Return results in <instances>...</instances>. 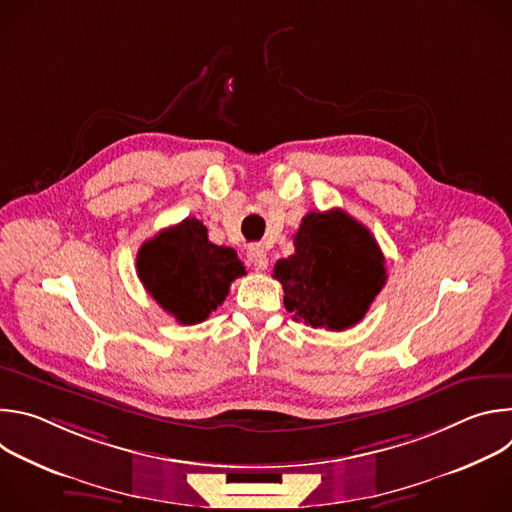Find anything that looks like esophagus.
<instances>
[{
	"label": "esophagus",
	"mask_w": 512,
	"mask_h": 512,
	"mask_svg": "<svg viewBox=\"0 0 512 512\" xmlns=\"http://www.w3.org/2000/svg\"><path fill=\"white\" fill-rule=\"evenodd\" d=\"M247 257H249V261L255 265V269H259V271H265V269H267V265H269L267 253H265V249H263V247H259V245L249 247Z\"/></svg>",
	"instance_id": "obj_1"
}]
</instances>
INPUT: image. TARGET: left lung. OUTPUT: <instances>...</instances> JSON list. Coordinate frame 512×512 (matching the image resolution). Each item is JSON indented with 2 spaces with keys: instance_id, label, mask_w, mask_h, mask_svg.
<instances>
[{
  "instance_id": "left-lung-1",
  "label": "left lung",
  "mask_w": 512,
  "mask_h": 512,
  "mask_svg": "<svg viewBox=\"0 0 512 512\" xmlns=\"http://www.w3.org/2000/svg\"><path fill=\"white\" fill-rule=\"evenodd\" d=\"M294 255L279 259L285 310L332 332L358 324L387 281L385 255L371 231L340 208L308 212L294 235Z\"/></svg>"
}]
</instances>
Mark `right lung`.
Listing matches in <instances>:
<instances>
[{
    "label": "right lung",
    "mask_w": 512,
    "mask_h": 512,
    "mask_svg": "<svg viewBox=\"0 0 512 512\" xmlns=\"http://www.w3.org/2000/svg\"><path fill=\"white\" fill-rule=\"evenodd\" d=\"M235 249L208 241L198 218L164 229L137 251V275L148 294L180 324L204 322L245 275Z\"/></svg>",
    "instance_id": "obj_1"
}]
</instances>
